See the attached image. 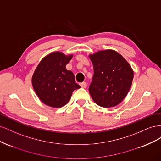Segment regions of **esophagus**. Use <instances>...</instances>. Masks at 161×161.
<instances>
[{"mask_svg":"<svg viewBox=\"0 0 161 161\" xmlns=\"http://www.w3.org/2000/svg\"><path fill=\"white\" fill-rule=\"evenodd\" d=\"M80 86L82 87V88H86V87L87 86V84L85 82H81V83H80Z\"/></svg>","mask_w":161,"mask_h":161,"instance_id":"esophagus-1","label":"esophagus"}]
</instances>
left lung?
<instances>
[{
  "label": "left lung",
  "mask_w": 161,
  "mask_h": 161,
  "mask_svg": "<svg viewBox=\"0 0 161 161\" xmlns=\"http://www.w3.org/2000/svg\"><path fill=\"white\" fill-rule=\"evenodd\" d=\"M89 58L94 69L89 89L92 100L105 108L118 105L127 95L133 80L130 65L111 50L99 51Z\"/></svg>",
  "instance_id": "8db88e82"
}]
</instances>
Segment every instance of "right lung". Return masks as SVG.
Listing matches in <instances>:
<instances>
[{
    "instance_id": "obj_1",
    "label": "right lung",
    "mask_w": 161,
    "mask_h": 161,
    "mask_svg": "<svg viewBox=\"0 0 161 161\" xmlns=\"http://www.w3.org/2000/svg\"><path fill=\"white\" fill-rule=\"evenodd\" d=\"M72 56L56 52L43 58L32 77V85L37 95L46 105L60 108L69 101L72 92L80 88L75 75L67 70L66 64Z\"/></svg>"
}]
</instances>
